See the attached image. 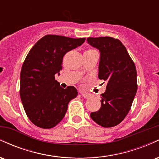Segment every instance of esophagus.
I'll use <instances>...</instances> for the list:
<instances>
[{
	"label": "esophagus",
	"instance_id": "esophagus-1",
	"mask_svg": "<svg viewBox=\"0 0 159 159\" xmlns=\"http://www.w3.org/2000/svg\"><path fill=\"white\" fill-rule=\"evenodd\" d=\"M81 93L82 95V96L85 98H88L90 96V94L87 93H85V92H81Z\"/></svg>",
	"mask_w": 159,
	"mask_h": 159
}]
</instances>
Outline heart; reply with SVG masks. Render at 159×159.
I'll return each instance as SVG.
<instances>
[{
    "label": "heart",
    "instance_id": "heart-1",
    "mask_svg": "<svg viewBox=\"0 0 159 159\" xmlns=\"http://www.w3.org/2000/svg\"><path fill=\"white\" fill-rule=\"evenodd\" d=\"M90 50H92V49H90Z\"/></svg>",
    "mask_w": 159,
    "mask_h": 159
}]
</instances>
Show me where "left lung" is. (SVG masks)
Instances as JSON below:
<instances>
[{
  "label": "left lung",
  "instance_id": "obj_1",
  "mask_svg": "<svg viewBox=\"0 0 159 159\" xmlns=\"http://www.w3.org/2000/svg\"><path fill=\"white\" fill-rule=\"evenodd\" d=\"M87 42L100 52L98 78L107 82L101 95V107L90 116L98 125L114 127L125 117L138 90L134 63L118 39L110 36L88 37Z\"/></svg>",
  "mask_w": 159,
  "mask_h": 159
}]
</instances>
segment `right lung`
Wrapping results in <instances>:
<instances>
[{"label": "right lung", "instance_id": "obj_1", "mask_svg": "<svg viewBox=\"0 0 159 159\" xmlns=\"http://www.w3.org/2000/svg\"><path fill=\"white\" fill-rule=\"evenodd\" d=\"M85 38L45 35L30 49L20 75V97L27 117L36 126L52 129L64 117L68 104L78 95L75 87H61L55 74L63 56L83 44Z\"/></svg>", "mask_w": 159, "mask_h": 159}]
</instances>
